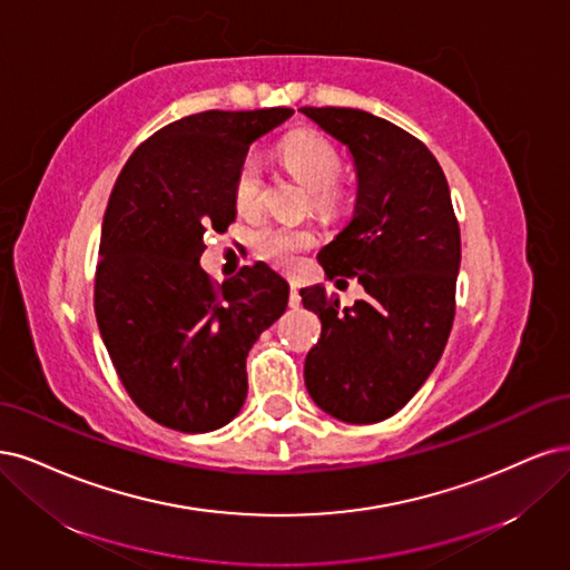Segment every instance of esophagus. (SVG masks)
Wrapping results in <instances>:
<instances>
[{
	"mask_svg": "<svg viewBox=\"0 0 570 570\" xmlns=\"http://www.w3.org/2000/svg\"><path fill=\"white\" fill-rule=\"evenodd\" d=\"M288 305H291V307H298V305H301V293H298V286H296V284H291Z\"/></svg>",
	"mask_w": 570,
	"mask_h": 570,
	"instance_id": "obj_1",
	"label": "esophagus"
}]
</instances>
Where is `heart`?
<instances>
[{
	"label": "heart",
	"instance_id": "b5f03b06",
	"mask_svg": "<svg viewBox=\"0 0 570 570\" xmlns=\"http://www.w3.org/2000/svg\"><path fill=\"white\" fill-rule=\"evenodd\" d=\"M284 168L312 191V206L322 213L338 210L345 191L338 185L343 158L336 146L317 132H298L279 146ZM265 177L261 163L246 158L234 175V206L242 215L258 213L263 206ZM255 248L274 265L288 267L298 255L315 246V234L298 227H263L253 236Z\"/></svg>",
	"mask_w": 570,
	"mask_h": 570
}]
</instances>
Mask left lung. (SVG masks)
I'll return each mask as SVG.
<instances>
[{
    "mask_svg": "<svg viewBox=\"0 0 570 570\" xmlns=\"http://www.w3.org/2000/svg\"><path fill=\"white\" fill-rule=\"evenodd\" d=\"M353 154V219L317 255L326 277H355L366 298L341 307L324 286L301 288L322 320L305 357L317 405L347 424L393 416L424 385L454 322L462 242L435 156L402 127L360 108L303 106Z\"/></svg>",
    "mask_w": 570,
    "mask_h": 570,
    "instance_id": "8db88e82",
    "label": "left lung"
}]
</instances>
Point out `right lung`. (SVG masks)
<instances>
[{
  "instance_id": "right-lung-1",
  "label": "right lung",
  "mask_w": 570,
  "mask_h": 570,
  "mask_svg": "<svg viewBox=\"0 0 570 570\" xmlns=\"http://www.w3.org/2000/svg\"><path fill=\"white\" fill-rule=\"evenodd\" d=\"M291 108L204 111L165 125L120 170L104 213L95 312L135 405L181 433L223 429L244 407L246 357L288 303L265 263L223 286L200 269L208 229L236 217L234 175Z\"/></svg>"
}]
</instances>
